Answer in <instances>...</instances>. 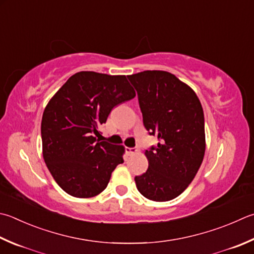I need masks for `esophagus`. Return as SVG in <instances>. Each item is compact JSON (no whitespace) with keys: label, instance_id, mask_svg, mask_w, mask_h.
<instances>
[{"label":"esophagus","instance_id":"esophagus-1","mask_svg":"<svg viewBox=\"0 0 254 254\" xmlns=\"http://www.w3.org/2000/svg\"><path fill=\"white\" fill-rule=\"evenodd\" d=\"M137 151H138L137 148H129V147H126V154H127L128 156L135 155Z\"/></svg>","mask_w":254,"mask_h":254}]
</instances>
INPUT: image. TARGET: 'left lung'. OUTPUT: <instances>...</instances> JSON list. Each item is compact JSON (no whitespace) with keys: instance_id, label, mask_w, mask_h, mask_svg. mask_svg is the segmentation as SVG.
<instances>
[{"instance_id":"left-lung-1","label":"left lung","mask_w":254,"mask_h":254,"mask_svg":"<svg viewBox=\"0 0 254 254\" xmlns=\"http://www.w3.org/2000/svg\"><path fill=\"white\" fill-rule=\"evenodd\" d=\"M138 94L142 121L159 142L145 151L148 169L135 177L139 192L152 201H169L187 189L202 164L204 116L193 89L165 70L128 75Z\"/></svg>"}]
</instances>
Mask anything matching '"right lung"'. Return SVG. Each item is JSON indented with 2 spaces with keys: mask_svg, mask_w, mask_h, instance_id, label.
I'll use <instances>...</instances> for the list:
<instances>
[{
  "mask_svg": "<svg viewBox=\"0 0 254 254\" xmlns=\"http://www.w3.org/2000/svg\"><path fill=\"white\" fill-rule=\"evenodd\" d=\"M135 96L125 75L78 71L51 98L42 117L43 157L66 193L92 198L106 189L125 147L99 141V127Z\"/></svg>",
  "mask_w": 254,
  "mask_h": 254,
  "instance_id": "1",
  "label": "right lung"
}]
</instances>
